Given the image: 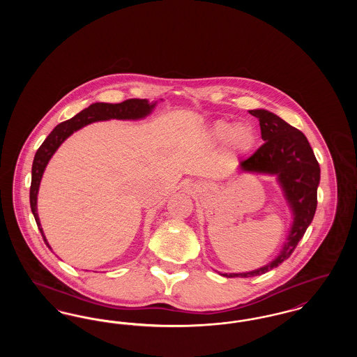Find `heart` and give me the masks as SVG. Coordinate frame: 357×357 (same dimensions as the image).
<instances>
[{"label": "heart", "instance_id": "1", "mask_svg": "<svg viewBox=\"0 0 357 357\" xmlns=\"http://www.w3.org/2000/svg\"><path fill=\"white\" fill-rule=\"evenodd\" d=\"M210 136L214 142H225L226 153L237 156L249 153L257 142L255 128L249 123L231 124L226 120L215 121L210 128Z\"/></svg>", "mask_w": 357, "mask_h": 357}]
</instances>
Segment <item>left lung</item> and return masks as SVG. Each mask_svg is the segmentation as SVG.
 Instances as JSON below:
<instances>
[{"label":"left lung","mask_w":357,"mask_h":357,"mask_svg":"<svg viewBox=\"0 0 357 357\" xmlns=\"http://www.w3.org/2000/svg\"><path fill=\"white\" fill-rule=\"evenodd\" d=\"M249 114L259 120L265 143L239 163V171L275 176L291 213V225L282 249L269 264L250 272L221 273L227 278L261 275L281 265L304 237L317 207L320 166L306 136L268 109H252Z\"/></svg>","instance_id":"1"}]
</instances>
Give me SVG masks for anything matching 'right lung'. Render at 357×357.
Wrapping results in <instances>:
<instances>
[{
    "label": "right lung",
    "instance_id": "add662e5",
    "mask_svg": "<svg viewBox=\"0 0 357 357\" xmlns=\"http://www.w3.org/2000/svg\"><path fill=\"white\" fill-rule=\"evenodd\" d=\"M156 102H150L147 99H130L119 104H111V102H93L88 108L79 112L72 119L63 121L57 124L48 137L44 140V143L40 146L37 153L34 155L33 165H32V183H31V208L33 213L34 220L37 223V227L44 238L45 245L52 250L51 245L48 243V239L44 234V230L41 227V222L37 213V195L38 188L44 175V171L47 169L53 153L57 151V149L67 140L73 132L79 131L85 126L95 123V121H104V120H140L149 116L155 108Z\"/></svg>",
    "mask_w": 357,
    "mask_h": 357
}]
</instances>
